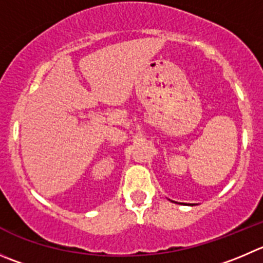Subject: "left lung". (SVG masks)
Returning a JSON list of instances; mask_svg holds the SVG:
<instances>
[{
    "label": "left lung",
    "mask_w": 263,
    "mask_h": 263,
    "mask_svg": "<svg viewBox=\"0 0 263 263\" xmlns=\"http://www.w3.org/2000/svg\"><path fill=\"white\" fill-rule=\"evenodd\" d=\"M190 205H194V204H190Z\"/></svg>",
    "instance_id": "1"
}]
</instances>
